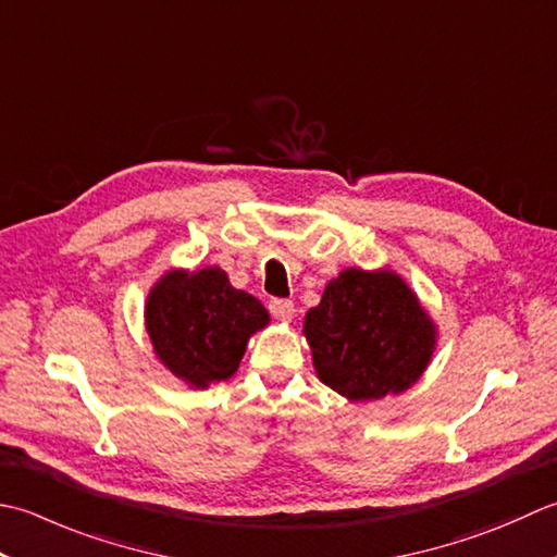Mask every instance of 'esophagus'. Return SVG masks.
Instances as JSON below:
<instances>
[{
  "label": "esophagus",
  "mask_w": 557,
  "mask_h": 557,
  "mask_svg": "<svg viewBox=\"0 0 557 557\" xmlns=\"http://www.w3.org/2000/svg\"><path fill=\"white\" fill-rule=\"evenodd\" d=\"M269 312L274 314L276 320H281V322H290L295 308H293V302L286 300V298H274V300L269 302Z\"/></svg>",
  "instance_id": "34e87169"
}]
</instances>
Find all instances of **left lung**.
I'll use <instances>...</instances> for the list:
<instances>
[{
    "instance_id": "1",
    "label": "left lung",
    "mask_w": 557,
    "mask_h": 557,
    "mask_svg": "<svg viewBox=\"0 0 557 557\" xmlns=\"http://www.w3.org/2000/svg\"><path fill=\"white\" fill-rule=\"evenodd\" d=\"M302 332L320 380L354 401L411 387L435 344L433 322L392 271H342L305 314Z\"/></svg>"
}]
</instances>
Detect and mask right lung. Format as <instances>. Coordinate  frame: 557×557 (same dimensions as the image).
<instances>
[{
    "mask_svg": "<svg viewBox=\"0 0 557 557\" xmlns=\"http://www.w3.org/2000/svg\"><path fill=\"white\" fill-rule=\"evenodd\" d=\"M267 322L264 305L235 290L221 269L173 271L146 305V329L158 358L191 387L228 380L240 366L247 338Z\"/></svg>",
    "mask_w": 557,
    "mask_h": 557,
    "instance_id": "add662e5",
    "label": "right lung"
}]
</instances>
